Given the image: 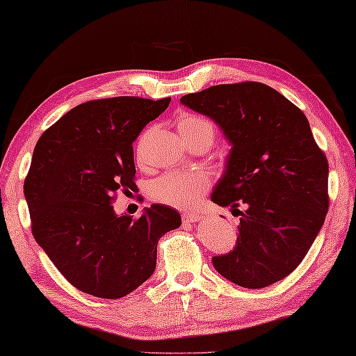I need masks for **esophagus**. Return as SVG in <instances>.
Returning a JSON list of instances; mask_svg holds the SVG:
<instances>
[{"mask_svg": "<svg viewBox=\"0 0 356 356\" xmlns=\"http://www.w3.org/2000/svg\"><path fill=\"white\" fill-rule=\"evenodd\" d=\"M202 219V216L199 213H194V211H186L183 213V220L184 222H199Z\"/></svg>", "mask_w": 356, "mask_h": 356, "instance_id": "34e87169", "label": "esophagus"}]
</instances>
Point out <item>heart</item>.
Wrapping results in <instances>:
<instances>
[{"instance_id":"heart-1","label":"heart","mask_w":356,"mask_h":356,"mask_svg":"<svg viewBox=\"0 0 356 356\" xmlns=\"http://www.w3.org/2000/svg\"><path fill=\"white\" fill-rule=\"evenodd\" d=\"M177 129L186 140H214V124L207 118L194 113H184L177 120ZM211 181L203 172H167L156 178L149 186L151 199L175 208H192L200 202L202 195L209 189Z\"/></svg>"}]
</instances>
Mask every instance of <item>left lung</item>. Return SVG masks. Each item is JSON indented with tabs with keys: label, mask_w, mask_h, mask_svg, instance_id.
Wrapping results in <instances>:
<instances>
[{
	"label": "left lung",
	"mask_w": 356,
	"mask_h": 356,
	"mask_svg": "<svg viewBox=\"0 0 356 356\" xmlns=\"http://www.w3.org/2000/svg\"><path fill=\"white\" fill-rule=\"evenodd\" d=\"M232 143L211 200L240 216L236 246L213 257L244 289L287 277L306 257L328 213V161L301 110L259 81L216 85L181 97ZM243 206L245 209H237Z\"/></svg>",
	"instance_id": "left-lung-1"
}]
</instances>
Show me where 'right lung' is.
Masks as SVG:
<instances>
[{"instance_id": "right-lung-1", "label": "right lung", "mask_w": 356, "mask_h": 356, "mask_svg": "<svg viewBox=\"0 0 356 356\" xmlns=\"http://www.w3.org/2000/svg\"><path fill=\"white\" fill-rule=\"evenodd\" d=\"M168 104L170 97L88 101L38 140L23 184L33 236L80 292L129 295L154 273L161 236L181 225L178 211L164 205L138 219L116 216L112 205L116 192L136 186L132 142Z\"/></svg>"}]
</instances>
